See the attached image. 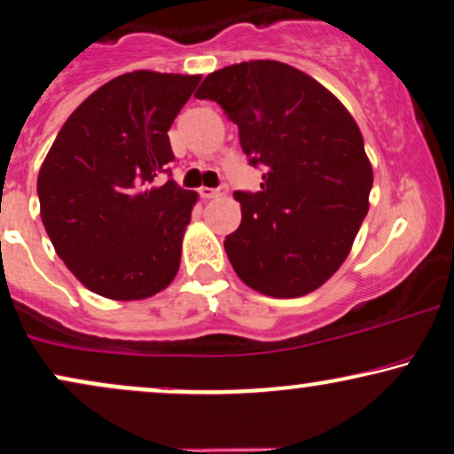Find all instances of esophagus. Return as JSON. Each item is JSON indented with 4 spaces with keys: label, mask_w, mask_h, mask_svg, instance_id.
Returning a JSON list of instances; mask_svg holds the SVG:
<instances>
[{
    "label": "esophagus",
    "mask_w": 454,
    "mask_h": 454,
    "mask_svg": "<svg viewBox=\"0 0 454 454\" xmlns=\"http://www.w3.org/2000/svg\"><path fill=\"white\" fill-rule=\"evenodd\" d=\"M222 192H223V188H209V186H200V188H199V197L205 199V200L220 197Z\"/></svg>",
    "instance_id": "esophagus-1"
}]
</instances>
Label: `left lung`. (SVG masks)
I'll use <instances>...</instances> for the list:
<instances>
[{
	"label": "left lung",
	"mask_w": 454,
	"mask_h": 454,
	"mask_svg": "<svg viewBox=\"0 0 454 454\" xmlns=\"http://www.w3.org/2000/svg\"><path fill=\"white\" fill-rule=\"evenodd\" d=\"M239 128L257 192L237 191L243 220L223 240L245 285L270 297H300L326 283L349 254L369 211L372 169L363 134L317 79L277 60H251L205 77Z\"/></svg>",
	"instance_id": "1"
}]
</instances>
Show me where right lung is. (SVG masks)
<instances>
[{
  "mask_svg": "<svg viewBox=\"0 0 454 454\" xmlns=\"http://www.w3.org/2000/svg\"><path fill=\"white\" fill-rule=\"evenodd\" d=\"M200 74L134 71L74 108L37 177L45 232L67 268L108 300H145L180 268L197 192L171 176L168 131Z\"/></svg>",
  "mask_w": 454,
  "mask_h": 454,
  "instance_id": "add662e5",
  "label": "right lung"
}]
</instances>
